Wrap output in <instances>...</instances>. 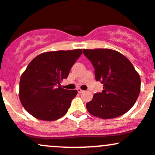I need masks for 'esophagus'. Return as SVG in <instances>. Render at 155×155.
Listing matches in <instances>:
<instances>
[{"instance_id": "34e87169", "label": "esophagus", "mask_w": 155, "mask_h": 155, "mask_svg": "<svg viewBox=\"0 0 155 155\" xmlns=\"http://www.w3.org/2000/svg\"><path fill=\"white\" fill-rule=\"evenodd\" d=\"M77 91L79 92V94H81V93H83L84 91L82 90V89H81V88H77Z\"/></svg>"}]
</instances>
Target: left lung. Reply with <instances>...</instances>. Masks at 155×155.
<instances>
[{
	"label": "left lung",
	"instance_id": "1",
	"mask_svg": "<svg viewBox=\"0 0 155 155\" xmlns=\"http://www.w3.org/2000/svg\"><path fill=\"white\" fill-rule=\"evenodd\" d=\"M94 68L96 81L104 90L94 94L86 104L91 115L103 119L126 113L137 101L140 92V75L131 62L118 51L109 48L83 49Z\"/></svg>",
	"mask_w": 155,
	"mask_h": 155
}]
</instances>
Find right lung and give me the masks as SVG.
Masks as SVG:
<instances>
[{
	"instance_id": "obj_1",
	"label": "right lung",
	"mask_w": 155,
	"mask_h": 155,
	"mask_svg": "<svg viewBox=\"0 0 155 155\" xmlns=\"http://www.w3.org/2000/svg\"><path fill=\"white\" fill-rule=\"evenodd\" d=\"M82 53V49L49 51L31 61L19 83V99L28 112L43 121H54L68 112L78 92L62 88L60 82Z\"/></svg>"
}]
</instances>
